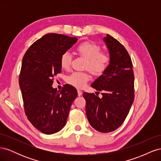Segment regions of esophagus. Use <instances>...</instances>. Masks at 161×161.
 <instances>
[{"instance_id":"esophagus-1","label":"esophagus","mask_w":161,"mask_h":161,"mask_svg":"<svg viewBox=\"0 0 161 161\" xmlns=\"http://www.w3.org/2000/svg\"><path fill=\"white\" fill-rule=\"evenodd\" d=\"M77 92H78V95H79V96H81L82 95V92L80 91V90H78L77 91Z\"/></svg>"}]
</instances>
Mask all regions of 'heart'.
<instances>
[{
	"mask_svg": "<svg viewBox=\"0 0 161 161\" xmlns=\"http://www.w3.org/2000/svg\"><path fill=\"white\" fill-rule=\"evenodd\" d=\"M76 52L85 58V66L94 75H101L108 69L111 58L107 52H101L99 45L91 42L80 43L76 47ZM72 56L69 52L63 53L60 57V65L62 69H69L71 64ZM87 72H75L67 78V82L78 89H82L89 80Z\"/></svg>",
	"mask_w": 161,
	"mask_h": 161,
	"instance_id": "b5f03b06",
	"label": "heart"
}]
</instances>
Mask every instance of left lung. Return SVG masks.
I'll use <instances>...</instances> for the list:
<instances>
[{"label":"left lung","mask_w":161,"mask_h":161,"mask_svg":"<svg viewBox=\"0 0 161 161\" xmlns=\"http://www.w3.org/2000/svg\"><path fill=\"white\" fill-rule=\"evenodd\" d=\"M110 64L91 84L102 91V98L84 92L86 114L92 128L103 133L118 129L127 117L134 99V71L130 56L124 46L109 34L103 38Z\"/></svg>","instance_id":"obj_1"}]
</instances>
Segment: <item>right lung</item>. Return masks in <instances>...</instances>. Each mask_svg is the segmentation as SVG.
<instances>
[{"label": "right lung", "instance_id": "add662e5", "mask_svg": "<svg viewBox=\"0 0 161 161\" xmlns=\"http://www.w3.org/2000/svg\"><path fill=\"white\" fill-rule=\"evenodd\" d=\"M77 40L62 34H46L34 42L23 56L19 82L25 113L43 134H54L64 127L77 97L76 89L70 85H65L60 92L52 87V77L62 70V54Z\"/></svg>", "mask_w": 161, "mask_h": 161}]
</instances>
